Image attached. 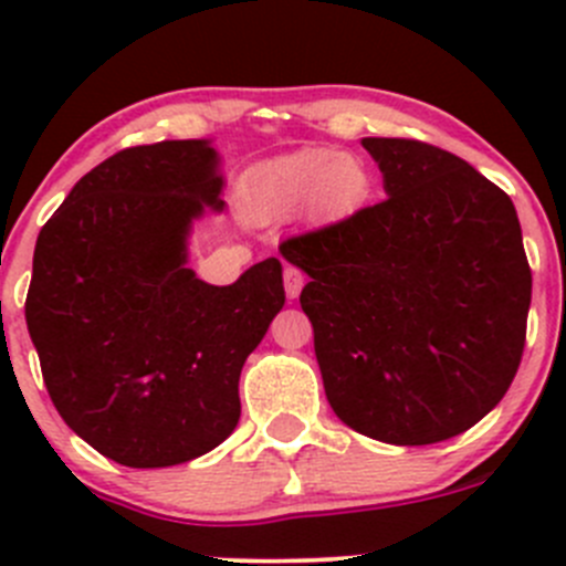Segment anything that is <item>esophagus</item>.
Listing matches in <instances>:
<instances>
[{
  "instance_id": "obj_1",
  "label": "esophagus",
  "mask_w": 566,
  "mask_h": 566,
  "mask_svg": "<svg viewBox=\"0 0 566 566\" xmlns=\"http://www.w3.org/2000/svg\"><path fill=\"white\" fill-rule=\"evenodd\" d=\"M284 290H287L290 301H295L301 295V290H304V273H301L298 268H284Z\"/></svg>"
}]
</instances>
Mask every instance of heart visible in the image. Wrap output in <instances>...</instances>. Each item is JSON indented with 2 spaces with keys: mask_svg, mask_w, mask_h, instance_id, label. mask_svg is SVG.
<instances>
[{
  "mask_svg": "<svg viewBox=\"0 0 566 566\" xmlns=\"http://www.w3.org/2000/svg\"><path fill=\"white\" fill-rule=\"evenodd\" d=\"M373 177L350 153L304 147L262 164L249 177V213L256 221H284L306 213L317 224H339L367 205Z\"/></svg>",
  "mask_w": 566,
  "mask_h": 566,
  "instance_id": "b5f03b06",
  "label": "heart"
}]
</instances>
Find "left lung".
<instances>
[{
  "label": "left lung",
  "mask_w": 566,
  "mask_h": 566,
  "mask_svg": "<svg viewBox=\"0 0 566 566\" xmlns=\"http://www.w3.org/2000/svg\"><path fill=\"white\" fill-rule=\"evenodd\" d=\"M389 197L279 251L310 276L301 310L334 413L424 447L501 402L521 367L531 268L515 205L441 147L361 139Z\"/></svg>",
  "instance_id": "obj_1"
}]
</instances>
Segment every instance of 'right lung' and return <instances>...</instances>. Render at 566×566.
<instances>
[{
    "label": "right lung",
    "instance_id": "obj_1",
    "mask_svg": "<svg viewBox=\"0 0 566 566\" xmlns=\"http://www.w3.org/2000/svg\"><path fill=\"white\" fill-rule=\"evenodd\" d=\"M205 139L114 153L38 235L27 328L51 402L78 438L128 468L180 465L241 419L238 380L284 306L282 262L216 287L188 268V235L224 210Z\"/></svg>",
    "mask_w": 566,
    "mask_h": 566
}]
</instances>
